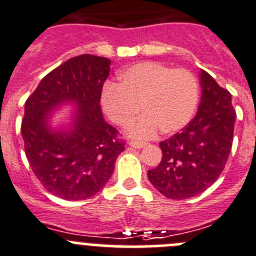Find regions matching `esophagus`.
Listing matches in <instances>:
<instances>
[{
  "label": "esophagus",
  "instance_id": "obj_1",
  "mask_svg": "<svg viewBox=\"0 0 256 256\" xmlns=\"http://www.w3.org/2000/svg\"><path fill=\"white\" fill-rule=\"evenodd\" d=\"M128 145L134 148H142L146 144L142 142V141H130V142H128Z\"/></svg>",
  "mask_w": 256,
  "mask_h": 256
}]
</instances>
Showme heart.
<instances>
[{
  "label": "heart",
  "mask_w": 256,
  "mask_h": 256,
  "mask_svg": "<svg viewBox=\"0 0 256 256\" xmlns=\"http://www.w3.org/2000/svg\"><path fill=\"white\" fill-rule=\"evenodd\" d=\"M199 102V85L188 71L158 62H141L121 71L118 85H108L101 104L112 122L125 128L140 111L142 118L131 125L128 135L151 138L158 132L171 135L185 128ZM142 108H140V106Z\"/></svg>",
  "instance_id": "heart-1"
}]
</instances>
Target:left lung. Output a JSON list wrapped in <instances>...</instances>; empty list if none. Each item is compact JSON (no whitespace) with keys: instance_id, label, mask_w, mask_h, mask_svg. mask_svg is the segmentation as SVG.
<instances>
[{"instance_id":"obj_1","label":"left lung","mask_w":256,"mask_h":256,"mask_svg":"<svg viewBox=\"0 0 256 256\" xmlns=\"http://www.w3.org/2000/svg\"><path fill=\"white\" fill-rule=\"evenodd\" d=\"M202 98L185 128L161 141L162 158L148 178L164 196L185 200L202 194L222 172L232 151L236 112L232 95L200 70Z\"/></svg>"}]
</instances>
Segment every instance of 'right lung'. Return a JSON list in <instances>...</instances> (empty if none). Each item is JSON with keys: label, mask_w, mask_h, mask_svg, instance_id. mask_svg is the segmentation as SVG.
<instances>
[{"label": "right lung", "mask_w": 256, "mask_h": 256, "mask_svg": "<svg viewBox=\"0 0 256 256\" xmlns=\"http://www.w3.org/2000/svg\"><path fill=\"white\" fill-rule=\"evenodd\" d=\"M111 60L80 54L47 74L24 104L21 125L27 160L44 188L65 200L98 194L124 151L100 100ZM74 110L54 122L56 111Z\"/></svg>", "instance_id": "1"}]
</instances>
